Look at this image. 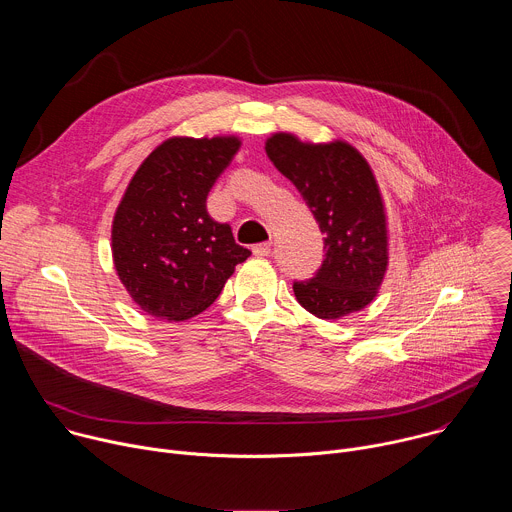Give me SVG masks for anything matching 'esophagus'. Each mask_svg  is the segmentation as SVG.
<instances>
[{
    "instance_id": "1",
    "label": "esophagus",
    "mask_w": 512,
    "mask_h": 512,
    "mask_svg": "<svg viewBox=\"0 0 512 512\" xmlns=\"http://www.w3.org/2000/svg\"><path fill=\"white\" fill-rule=\"evenodd\" d=\"M271 253V243H259L253 247V255L257 257H267Z\"/></svg>"
}]
</instances>
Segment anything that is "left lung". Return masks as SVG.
<instances>
[{
	"mask_svg": "<svg viewBox=\"0 0 512 512\" xmlns=\"http://www.w3.org/2000/svg\"><path fill=\"white\" fill-rule=\"evenodd\" d=\"M265 152L326 235L316 277L294 283L298 304L322 320L367 308L389 265L387 214L369 162L342 139L310 143L283 131L265 141Z\"/></svg>",
	"mask_w": 512,
	"mask_h": 512,
	"instance_id": "left-lung-1",
	"label": "left lung"
}]
</instances>
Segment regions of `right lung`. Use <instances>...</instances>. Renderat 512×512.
<instances>
[{"label": "right lung", "mask_w": 512, "mask_h": 512, "mask_svg": "<svg viewBox=\"0 0 512 512\" xmlns=\"http://www.w3.org/2000/svg\"><path fill=\"white\" fill-rule=\"evenodd\" d=\"M239 148L235 135L170 137L127 184L111 251L127 294L148 316L182 322L204 312L251 255L206 210L210 188Z\"/></svg>", "instance_id": "obj_1"}]
</instances>
